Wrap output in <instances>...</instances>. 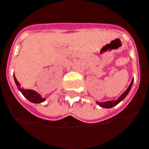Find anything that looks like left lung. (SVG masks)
Instances as JSON below:
<instances>
[{"label": "left lung", "mask_w": 149, "mask_h": 149, "mask_svg": "<svg viewBox=\"0 0 149 149\" xmlns=\"http://www.w3.org/2000/svg\"><path fill=\"white\" fill-rule=\"evenodd\" d=\"M132 84H133V80L132 81V82H131L130 85L128 86V88H127V90H126L125 92H124L123 94H122L121 96H120L119 97H118V99L116 100V101H109V102H97V104H99L100 106L101 107H103V108H111V107H114L115 105H116V104H118V103H119L121 101H122V100L125 98V97L127 96V95L128 94V92H129V91H130L131 88H132Z\"/></svg>", "instance_id": "obj_1"}]
</instances>
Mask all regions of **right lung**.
<instances>
[{
    "mask_svg": "<svg viewBox=\"0 0 149 149\" xmlns=\"http://www.w3.org/2000/svg\"><path fill=\"white\" fill-rule=\"evenodd\" d=\"M14 81H15V83H16L17 86L18 88L19 91H21V92L23 94V95L24 97L28 99L30 102H33V103H40V102H42L45 101V98H42L41 96L39 95L38 93H37L36 91H33V90H30V89H26L20 86L19 84V82L17 81L15 76L14 75Z\"/></svg>",
    "mask_w": 149,
    "mask_h": 149,
    "instance_id": "add662e5",
    "label": "right lung"
}]
</instances>
